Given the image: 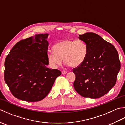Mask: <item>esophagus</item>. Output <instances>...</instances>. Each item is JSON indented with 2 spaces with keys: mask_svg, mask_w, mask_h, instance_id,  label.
<instances>
[{
  "mask_svg": "<svg viewBox=\"0 0 125 125\" xmlns=\"http://www.w3.org/2000/svg\"><path fill=\"white\" fill-rule=\"evenodd\" d=\"M67 71H62V75H65V74H67Z\"/></svg>",
  "mask_w": 125,
  "mask_h": 125,
  "instance_id": "esophagus-1",
  "label": "esophagus"
}]
</instances>
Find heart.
Returning <instances> with one entry per match:
<instances>
[{
    "label": "heart",
    "mask_w": 125,
    "mask_h": 125,
    "mask_svg": "<svg viewBox=\"0 0 125 125\" xmlns=\"http://www.w3.org/2000/svg\"><path fill=\"white\" fill-rule=\"evenodd\" d=\"M54 52L47 53V60L50 67L56 69L62 64L63 59L67 65L76 68L83 64L87 55V48L81 40L65 39L56 43Z\"/></svg>",
    "instance_id": "heart-1"
}]
</instances>
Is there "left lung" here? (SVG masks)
<instances>
[{"label": "left lung", "mask_w": 125, "mask_h": 125, "mask_svg": "<svg viewBox=\"0 0 125 125\" xmlns=\"http://www.w3.org/2000/svg\"><path fill=\"white\" fill-rule=\"evenodd\" d=\"M87 48L83 64L73 70L76 75L73 86L82 97L96 99L115 85L120 69L117 50L113 45L94 33L79 35Z\"/></svg>", "instance_id": "obj_1"}]
</instances>
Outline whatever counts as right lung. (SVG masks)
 Wrapping results in <instances>:
<instances>
[{"label": "right lung", "instance_id": "obj_1", "mask_svg": "<svg viewBox=\"0 0 125 125\" xmlns=\"http://www.w3.org/2000/svg\"><path fill=\"white\" fill-rule=\"evenodd\" d=\"M48 35L38 34L20 41L6 57L5 81L19 99L34 102L44 99L61 75L60 70L47 67Z\"/></svg>", "mask_w": 125, "mask_h": 125}]
</instances>
